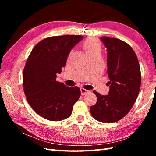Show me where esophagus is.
<instances>
[{
	"label": "esophagus",
	"instance_id": "34e87169",
	"mask_svg": "<svg viewBox=\"0 0 156 156\" xmlns=\"http://www.w3.org/2000/svg\"><path fill=\"white\" fill-rule=\"evenodd\" d=\"M80 92H81V94L83 96V95H85V94H87L89 91L86 90V89H84V88H80Z\"/></svg>",
	"mask_w": 156,
	"mask_h": 156
}]
</instances>
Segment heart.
<instances>
[{"mask_svg": "<svg viewBox=\"0 0 156 156\" xmlns=\"http://www.w3.org/2000/svg\"><path fill=\"white\" fill-rule=\"evenodd\" d=\"M83 47L88 56L94 54H100L101 51V44L94 38H89L84 41Z\"/></svg>", "mask_w": 156, "mask_h": 156, "instance_id": "obj_1", "label": "heart"}]
</instances>
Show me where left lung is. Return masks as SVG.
Returning a JSON list of instances; mask_svg holds the SVG:
<instances>
[{"instance_id": "8db88e82", "label": "left lung", "mask_w": 156, "mask_h": 156, "mask_svg": "<svg viewBox=\"0 0 156 156\" xmlns=\"http://www.w3.org/2000/svg\"><path fill=\"white\" fill-rule=\"evenodd\" d=\"M107 49L109 92L107 96L94 91L97 97L90 112L96 120L112 123L122 119L131 109L139 94L141 72L138 58L131 47L115 38L102 36Z\"/></svg>"}]
</instances>
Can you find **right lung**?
<instances>
[{"instance_id": "add662e5", "label": "right lung", "mask_w": 156, "mask_h": 156, "mask_svg": "<svg viewBox=\"0 0 156 156\" xmlns=\"http://www.w3.org/2000/svg\"><path fill=\"white\" fill-rule=\"evenodd\" d=\"M80 35L48 37L36 44L26 62L23 74V90L28 103L39 115L51 121L69 117L80 96L78 87H67L56 81Z\"/></svg>"}]
</instances>
